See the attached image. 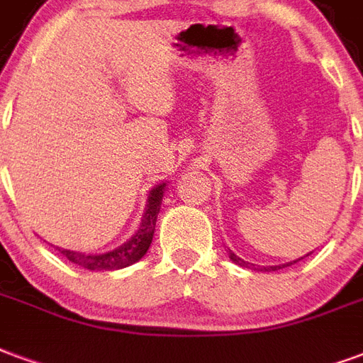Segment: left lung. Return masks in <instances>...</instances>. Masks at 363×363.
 I'll return each mask as SVG.
<instances>
[{
	"label": "left lung",
	"instance_id": "obj_1",
	"mask_svg": "<svg viewBox=\"0 0 363 363\" xmlns=\"http://www.w3.org/2000/svg\"><path fill=\"white\" fill-rule=\"evenodd\" d=\"M230 255V259H232V261H234V263H236V265H240V267H255V265H251V263H247V261H243V259H240L236 255V253H232V251H230L228 253ZM309 255V253H308ZM298 261H300V259H298ZM294 263H296V261H292V263H284V265H274V267H261V271H267V272H271V271H279V269H284V267H290V265H294Z\"/></svg>",
	"mask_w": 363,
	"mask_h": 363
}]
</instances>
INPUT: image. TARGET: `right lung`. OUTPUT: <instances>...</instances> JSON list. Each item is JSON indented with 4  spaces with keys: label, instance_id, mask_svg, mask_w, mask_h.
<instances>
[{
    "label": "right lung",
    "instance_id": "obj_1",
    "mask_svg": "<svg viewBox=\"0 0 363 363\" xmlns=\"http://www.w3.org/2000/svg\"><path fill=\"white\" fill-rule=\"evenodd\" d=\"M164 187L166 184H160L152 187L149 193V199H147V207H145V214H143V220L139 230L135 232L129 242L120 245L118 250L108 251V253H81V251L73 250H62L57 247V251L62 253L63 257H67L71 263L89 269V271H118L123 267H129L137 263L139 259L149 251L150 243H152V236H155V226H156V216L160 213V205H162L164 197Z\"/></svg>",
    "mask_w": 363,
    "mask_h": 363
}]
</instances>
